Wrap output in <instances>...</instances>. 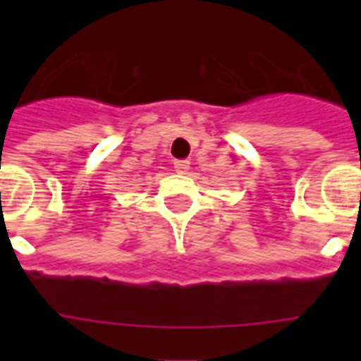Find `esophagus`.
Instances as JSON below:
<instances>
[{
  "instance_id": "esophagus-1",
  "label": "esophagus",
  "mask_w": 361,
  "mask_h": 361,
  "mask_svg": "<svg viewBox=\"0 0 361 361\" xmlns=\"http://www.w3.org/2000/svg\"><path fill=\"white\" fill-rule=\"evenodd\" d=\"M174 169L178 174H187L191 169V163L189 161H174Z\"/></svg>"
}]
</instances>
